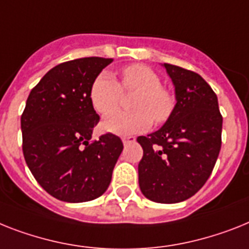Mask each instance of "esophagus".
I'll use <instances>...</instances> for the list:
<instances>
[{
    "label": "esophagus",
    "mask_w": 249,
    "mask_h": 249,
    "mask_svg": "<svg viewBox=\"0 0 249 249\" xmlns=\"http://www.w3.org/2000/svg\"><path fill=\"white\" fill-rule=\"evenodd\" d=\"M135 137L133 136H123L122 137V142L124 143V145H127V143H129V142H133V141H135Z\"/></svg>",
    "instance_id": "esophagus-1"
}]
</instances>
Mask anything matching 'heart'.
Returning <instances> with one entry per match:
<instances>
[{
	"label": "heart",
	"instance_id": "heart-1",
	"mask_svg": "<svg viewBox=\"0 0 249 249\" xmlns=\"http://www.w3.org/2000/svg\"><path fill=\"white\" fill-rule=\"evenodd\" d=\"M121 85L110 72L103 71L90 88V102L100 114H108L120 104L123 86L124 91H136L133 110H117L103 121V128L116 135H132L150 128L153 120L164 123L169 120L176 99L169 89L161 85V79L149 66H126L121 72Z\"/></svg>",
	"mask_w": 249,
	"mask_h": 249
}]
</instances>
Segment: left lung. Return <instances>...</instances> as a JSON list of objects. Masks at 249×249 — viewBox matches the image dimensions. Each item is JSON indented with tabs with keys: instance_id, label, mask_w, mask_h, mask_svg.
Returning <instances> with one entry per match:
<instances>
[{
	"instance_id": "1",
	"label": "left lung",
	"mask_w": 249,
	"mask_h": 249,
	"mask_svg": "<svg viewBox=\"0 0 249 249\" xmlns=\"http://www.w3.org/2000/svg\"><path fill=\"white\" fill-rule=\"evenodd\" d=\"M164 67L176 86L177 104L161 128L137 137L143 150L139 184L149 200L176 203L194 196L211 176L223 117L216 94L198 73L170 63Z\"/></svg>"
}]
</instances>
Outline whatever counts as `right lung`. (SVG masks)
I'll return each mask as SVG.
<instances>
[{
    "mask_svg": "<svg viewBox=\"0 0 249 249\" xmlns=\"http://www.w3.org/2000/svg\"><path fill=\"white\" fill-rule=\"evenodd\" d=\"M112 61L85 57L59 63L33 88L21 114L29 169L51 196L65 202L102 196L122 153V140L113 133L91 140L99 116L90 102V88Z\"/></svg>",
    "mask_w": 249,
    "mask_h": 249,
    "instance_id": "1",
    "label": "right lung"
}]
</instances>
